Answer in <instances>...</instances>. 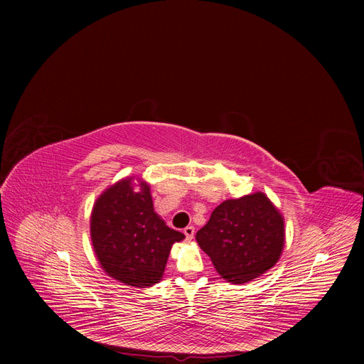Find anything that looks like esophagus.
Here are the masks:
<instances>
[{"instance_id":"34e87169","label":"esophagus","mask_w":364,"mask_h":364,"mask_svg":"<svg viewBox=\"0 0 364 364\" xmlns=\"http://www.w3.org/2000/svg\"><path fill=\"white\" fill-rule=\"evenodd\" d=\"M183 233L186 235V239H187V240H192V239L195 237V227H192V225L186 227Z\"/></svg>"}]
</instances>
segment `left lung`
Returning a JSON list of instances; mask_svg holds the SVG:
<instances>
[{"instance_id": "8db88e82", "label": "left lung", "mask_w": 364, "mask_h": 364, "mask_svg": "<svg viewBox=\"0 0 364 364\" xmlns=\"http://www.w3.org/2000/svg\"><path fill=\"white\" fill-rule=\"evenodd\" d=\"M196 242L225 282L243 284L279 261L284 246V218L262 192L227 199L196 233Z\"/></svg>"}]
</instances>
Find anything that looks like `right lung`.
<instances>
[{"instance_id":"right-lung-1","label":"right lung","mask_w":364,"mask_h":364,"mask_svg":"<svg viewBox=\"0 0 364 364\" xmlns=\"http://www.w3.org/2000/svg\"><path fill=\"white\" fill-rule=\"evenodd\" d=\"M90 235L105 273L132 288L158 283L172 245L184 239L155 213L150 186L136 177L109 186L94 202Z\"/></svg>"}]
</instances>
